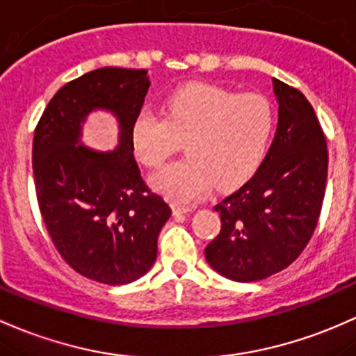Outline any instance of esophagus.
I'll return each mask as SVG.
<instances>
[{
	"label": "esophagus",
	"instance_id": "1",
	"mask_svg": "<svg viewBox=\"0 0 356 356\" xmlns=\"http://www.w3.org/2000/svg\"><path fill=\"white\" fill-rule=\"evenodd\" d=\"M191 208H187V206H179V204H172V213H174L175 218H181L184 216V214L191 213Z\"/></svg>",
	"mask_w": 356,
	"mask_h": 356
}]
</instances>
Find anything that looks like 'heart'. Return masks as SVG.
<instances>
[{
    "label": "heart",
    "instance_id": "1",
    "mask_svg": "<svg viewBox=\"0 0 356 356\" xmlns=\"http://www.w3.org/2000/svg\"><path fill=\"white\" fill-rule=\"evenodd\" d=\"M275 124L270 101L194 83L167 97L165 116L140 111L131 124L135 155L160 167L184 142L187 159L152 175L159 193L175 204H193L213 186L232 189L259 169Z\"/></svg>",
    "mask_w": 356,
    "mask_h": 356
}]
</instances>
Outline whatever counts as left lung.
<instances>
[{"instance_id":"obj_1","label":"left lung","mask_w":356,"mask_h":356,"mask_svg":"<svg viewBox=\"0 0 356 356\" xmlns=\"http://www.w3.org/2000/svg\"><path fill=\"white\" fill-rule=\"evenodd\" d=\"M279 123L247 184L214 206L221 232L206 247L209 267L236 282L284 270L300 255L321 213L327 177L326 138L306 96L273 79Z\"/></svg>"}]
</instances>
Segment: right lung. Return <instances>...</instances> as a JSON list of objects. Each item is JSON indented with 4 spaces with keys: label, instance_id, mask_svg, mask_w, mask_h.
Listing matches in <instances>:
<instances>
[{
    "label": "right lung",
    "instance_id": "1",
    "mask_svg": "<svg viewBox=\"0 0 356 356\" xmlns=\"http://www.w3.org/2000/svg\"><path fill=\"white\" fill-rule=\"evenodd\" d=\"M147 74L91 70L58 89L35 128V191L49 235L74 270L109 286L150 270L159 233L172 214L134 159L131 124L150 88ZM92 111L117 118L119 145L113 151H95L80 140Z\"/></svg>",
    "mask_w": 356,
    "mask_h": 356
}]
</instances>
